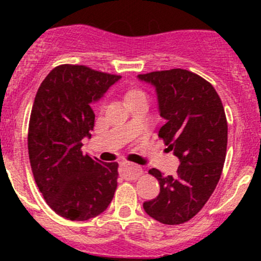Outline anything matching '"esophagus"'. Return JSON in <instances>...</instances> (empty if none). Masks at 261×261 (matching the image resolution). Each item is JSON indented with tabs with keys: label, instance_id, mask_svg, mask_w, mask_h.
<instances>
[{
	"label": "esophagus",
	"instance_id": "34e87169",
	"mask_svg": "<svg viewBox=\"0 0 261 261\" xmlns=\"http://www.w3.org/2000/svg\"><path fill=\"white\" fill-rule=\"evenodd\" d=\"M143 174V169L139 165L133 164V163H123L121 165V175L126 179H136Z\"/></svg>",
	"mask_w": 261,
	"mask_h": 261
}]
</instances>
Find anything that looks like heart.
<instances>
[{"label":"heart","instance_id":"heart-1","mask_svg":"<svg viewBox=\"0 0 261 261\" xmlns=\"http://www.w3.org/2000/svg\"><path fill=\"white\" fill-rule=\"evenodd\" d=\"M141 98H146V93L139 87H128L125 91V101L127 105L134 103Z\"/></svg>","mask_w":261,"mask_h":261}]
</instances>
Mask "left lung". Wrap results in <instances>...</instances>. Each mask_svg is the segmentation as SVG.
I'll return each mask as SVG.
<instances>
[{
    "label": "left lung",
    "mask_w": 261,
    "mask_h": 261,
    "mask_svg": "<svg viewBox=\"0 0 261 261\" xmlns=\"http://www.w3.org/2000/svg\"><path fill=\"white\" fill-rule=\"evenodd\" d=\"M156 89L162 117L159 138L179 158L175 175L149 174L160 193L144 203L150 217L164 225H180L193 218L216 189L226 159L227 120L220 96L208 81L187 69L139 74Z\"/></svg>",
    "instance_id": "left-lung-1"
}]
</instances>
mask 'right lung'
<instances>
[{
	"instance_id": "right-lung-1",
	"label": "right lung",
	"mask_w": 261,
	"mask_h": 261,
	"mask_svg": "<svg viewBox=\"0 0 261 261\" xmlns=\"http://www.w3.org/2000/svg\"><path fill=\"white\" fill-rule=\"evenodd\" d=\"M120 78L87 65L62 64L36 92L28 133L31 170L48 206L67 220L96 217L114 198L118 164L102 163L81 147L93 130L92 106Z\"/></svg>"
}]
</instances>
